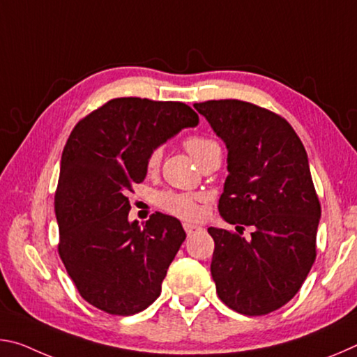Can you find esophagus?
Returning a JSON list of instances; mask_svg holds the SVG:
<instances>
[{"label":"esophagus","instance_id":"obj_1","mask_svg":"<svg viewBox=\"0 0 357 357\" xmlns=\"http://www.w3.org/2000/svg\"><path fill=\"white\" fill-rule=\"evenodd\" d=\"M183 227H184V229H185V233H187V234H192L193 231H197V229H198V227H197V225H193V223H189V222H185Z\"/></svg>","mask_w":357,"mask_h":357}]
</instances>
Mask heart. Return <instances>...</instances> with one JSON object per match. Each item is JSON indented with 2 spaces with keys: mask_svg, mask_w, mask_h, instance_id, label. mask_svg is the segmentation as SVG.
I'll list each match as a JSON object with an SVG mask.
<instances>
[{
  "mask_svg": "<svg viewBox=\"0 0 357 357\" xmlns=\"http://www.w3.org/2000/svg\"><path fill=\"white\" fill-rule=\"evenodd\" d=\"M184 148L187 149L193 159L202 162L204 157L214 153H219V143L206 135H189L184 140ZM162 160V148L155 146L151 149L146 155V168L148 172H155ZM200 198L189 193H176V192H164L157 197V204L173 215L183 217V219H195L200 214Z\"/></svg>",
  "mask_w": 357,
  "mask_h": 357,
  "instance_id": "1",
  "label": "heart"
}]
</instances>
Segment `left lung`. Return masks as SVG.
I'll return each instance as SVG.
<instances>
[{
	"mask_svg": "<svg viewBox=\"0 0 357 357\" xmlns=\"http://www.w3.org/2000/svg\"><path fill=\"white\" fill-rule=\"evenodd\" d=\"M228 149L219 213L238 233L209 227L211 274L220 301L243 315H266L299 291L317 258L321 217L304 144L287 119L250 102L193 105Z\"/></svg>",
	"mask_w": 357,
	"mask_h": 357,
	"instance_id": "left-lung-1",
	"label": "left lung"
}]
</instances>
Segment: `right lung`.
Returning a JSON list of instances; mask_svg holds the SVG:
<instances>
[{
	"mask_svg": "<svg viewBox=\"0 0 357 357\" xmlns=\"http://www.w3.org/2000/svg\"><path fill=\"white\" fill-rule=\"evenodd\" d=\"M197 124L183 102L118 98L70 132L55 193L58 252L78 293L99 310L135 315L159 298L185 231L162 213L143 227L129 222L128 192L146 178L151 149Z\"/></svg>",
	"mask_w": 357,
	"mask_h": 357,
	"instance_id": "obj_1",
	"label": "right lung"
}]
</instances>
